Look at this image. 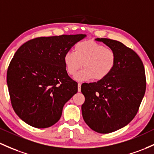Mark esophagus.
Wrapping results in <instances>:
<instances>
[{"instance_id":"34e87169","label":"esophagus","mask_w":154,"mask_h":154,"mask_svg":"<svg viewBox=\"0 0 154 154\" xmlns=\"http://www.w3.org/2000/svg\"><path fill=\"white\" fill-rule=\"evenodd\" d=\"M78 91L79 92L81 91V83H78Z\"/></svg>"}]
</instances>
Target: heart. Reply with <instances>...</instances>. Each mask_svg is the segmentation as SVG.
Wrapping results in <instances>:
<instances>
[{
  "label": "heart",
  "instance_id": "b5f03b06",
  "mask_svg": "<svg viewBox=\"0 0 154 154\" xmlns=\"http://www.w3.org/2000/svg\"><path fill=\"white\" fill-rule=\"evenodd\" d=\"M63 63L69 75L74 76L82 68L84 69L76 75L79 81H99L106 78L112 72L116 63V55L112 49L93 40L77 43L74 52L64 55Z\"/></svg>",
  "mask_w": 154,
  "mask_h": 154
}]
</instances>
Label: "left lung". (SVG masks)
I'll return each mask as SVG.
<instances>
[{
  "label": "left lung",
  "instance_id": "1",
  "mask_svg": "<svg viewBox=\"0 0 154 154\" xmlns=\"http://www.w3.org/2000/svg\"><path fill=\"white\" fill-rule=\"evenodd\" d=\"M96 40L115 52L116 63L106 78L82 84L85 96L82 114L91 129L107 134L126 126L135 117L146 93V73L141 59L131 48L116 40Z\"/></svg>",
  "mask_w": 154,
  "mask_h": 154
}]
</instances>
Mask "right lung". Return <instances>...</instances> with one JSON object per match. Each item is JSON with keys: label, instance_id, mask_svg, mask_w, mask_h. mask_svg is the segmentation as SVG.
I'll return each instance as SVG.
<instances>
[{"label": "right lung", "instance_id": "1", "mask_svg": "<svg viewBox=\"0 0 154 154\" xmlns=\"http://www.w3.org/2000/svg\"><path fill=\"white\" fill-rule=\"evenodd\" d=\"M85 37H37L15 52L6 81L11 106L26 124L42 129L59 121L65 103L77 92V82L66 70L64 55Z\"/></svg>", "mask_w": 154, "mask_h": 154}]
</instances>
